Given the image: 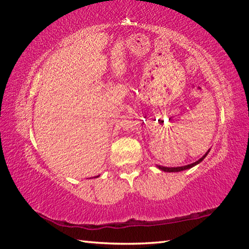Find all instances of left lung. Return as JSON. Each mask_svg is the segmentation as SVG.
Instances as JSON below:
<instances>
[{"label": "left lung", "mask_w": 249, "mask_h": 249, "mask_svg": "<svg viewBox=\"0 0 249 249\" xmlns=\"http://www.w3.org/2000/svg\"><path fill=\"white\" fill-rule=\"evenodd\" d=\"M209 151H210V149H208V151L206 152V154L204 155V156L201 157V158H199L197 161H195V162H193V163H190V165L182 166V167H163V166H158V165H157V168L160 169L161 171H165V172H180V171H183V170H186V169H190V168L194 167V166H196V165H198L199 162L203 161L204 159H205V157L208 155Z\"/></svg>", "instance_id": "8db88e82"}]
</instances>
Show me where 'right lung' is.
Here are the masks:
<instances>
[{"instance_id":"right-lung-1","label":"right lung","mask_w":249,"mask_h":249,"mask_svg":"<svg viewBox=\"0 0 249 249\" xmlns=\"http://www.w3.org/2000/svg\"><path fill=\"white\" fill-rule=\"evenodd\" d=\"M98 177H100V176H96V177H94V178H98Z\"/></svg>"}]
</instances>
